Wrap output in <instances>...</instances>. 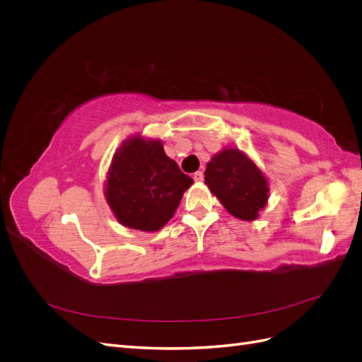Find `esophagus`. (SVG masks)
Wrapping results in <instances>:
<instances>
[{
    "instance_id": "obj_1",
    "label": "esophagus",
    "mask_w": 362,
    "mask_h": 362,
    "mask_svg": "<svg viewBox=\"0 0 362 362\" xmlns=\"http://www.w3.org/2000/svg\"><path fill=\"white\" fill-rule=\"evenodd\" d=\"M193 180H194L196 182H201V181H204V173H202L201 170L194 172V173H193Z\"/></svg>"
}]
</instances>
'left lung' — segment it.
Segmentation results:
<instances>
[{"label":"left lung","instance_id":"1","mask_svg":"<svg viewBox=\"0 0 362 362\" xmlns=\"http://www.w3.org/2000/svg\"><path fill=\"white\" fill-rule=\"evenodd\" d=\"M205 184L226 210L242 221H255L269 198L264 175L237 149H223L211 158Z\"/></svg>","mask_w":362,"mask_h":362}]
</instances>
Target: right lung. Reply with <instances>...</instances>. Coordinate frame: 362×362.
<instances>
[{
  "label": "right lung",
  "mask_w": 362,
  "mask_h": 362,
  "mask_svg": "<svg viewBox=\"0 0 362 362\" xmlns=\"http://www.w3.org/2000/svg\"><path fill=\"white\" fill-rule=\"evenodd\" d=\"M193 180L166 156L161 141L133 137L115 154L105 198L117 221L140 231H158L177 210Z\"/></svg>",
  "instance_id": "1"
}]
</instances>
